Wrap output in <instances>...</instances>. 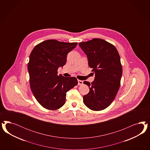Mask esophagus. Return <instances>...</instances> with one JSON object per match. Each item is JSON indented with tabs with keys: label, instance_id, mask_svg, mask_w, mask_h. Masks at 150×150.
Wrapping results in <instances>:
<instances>
[{
	"label": "esophagus",
	"instance_id": "1",
	"mask_svg": "<svg viewBox=\"0 0 150 150\" xmlns=\"http://www.w3.org/2000/svg\"><path fill=\"white\" fill-rule=\"evenodd\" d=\"M82 84H83V81H81V80H78V85H81Z\"/></svg>",
	"mask_w": 150,
	"mask_h": 150
}]
</instances>
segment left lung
<instances>
[{
  "label": "left lung",
  "mask_w": 150,
  "mask_h": 150,
  "mask_svg": "<svg viewBox=\"0 0 150 150\" xmlns=\"http://www.w3.org/2000/svg\"><path fill=\"white\" fill-rule=\"evenodd\" d=\"M87 55L89 67L95 73L91 83L84 81L90 88L83 96L84 104L93 110L105 109L110 105L118 93L122 75V67L118 50L114 45L100 38L79 44Z\"/></svg>",
  "instance_id": "left-lung-1"
}]
</instances>
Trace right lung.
<instances>
[{
	"instance_id": "right-lung-1",
	"label": "right lung",
	"mask_w": 150,
	"mask_h": 150,
	"mask_svg": "<svg viewBox=\"0 0 150 150\" xmlns=\"http://www.w3.org/2000/svg\"><path fill=\"white\" fill-rule=\"evenodd\" d=\"M49 40L36 45L30 55L27 69L30 85L37 100L45 109L56 110L65 102L67 92L77 85V79L58 75V69L67 62V55L77 45Z\"/></svg>"
}]
</instances>
